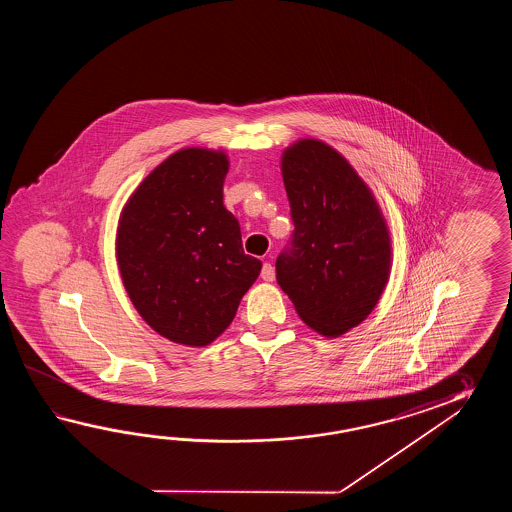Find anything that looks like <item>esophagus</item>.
<instances>
[{"mask_svg":"<svg viewBox=\"0 0 512 512\" xmlns=\"http://www.w3.org/2000/svg\"><path fill=\"white\" fill-rule=\"evenodd\" d=\"M274 267H272L271 263H263V269H261V278L265 280V282H274Z\"/></svg>","mask_w":512,"mask_h":512,"instance_id":"34e87169","label":"esophagus"}]
</instances>
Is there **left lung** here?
Wrapping results in <instances>:
<instances>
[{
    "label": "left lung",
    "mask_w": 512,
    "mask_h": 512,
    "mask_svg": "<svg viewBox=\"0 0 512 512\" xmlns=\"http://www.w3.org/2000/svg\"><path fill=\"white\" fill-rule=\"evenodd\" d=\"M294 232L276 260V280L298 316L324 337L359 326L390 278L386 219L355 168L316 139L282 155Z\"/></svg>",
    "instance_id": "8db88e82"
}]
</instances>
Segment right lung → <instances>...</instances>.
<instances>
[{
	"instance_id": "right-lung-1",
	"label": "right lung",
	"mask_w": 512,
	"mask_h": 512,
	"mask_svg": "<svg viewBox=\"0 0 512 512\" xmlns=\"http://www.w3.org/2000/svg\"><path fill=\"white\" fill-rule=\"evenodd\" d=\"M227 172L221 150H179L137 186L120 214L124 289L142 320L175 344L214 342L261 271L223 205Z\"/></svg>"
}]
</instances>
